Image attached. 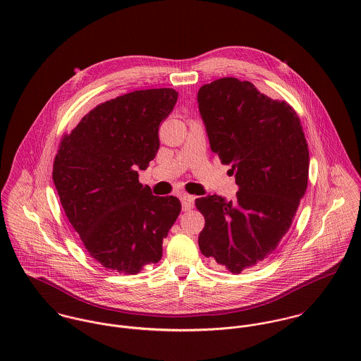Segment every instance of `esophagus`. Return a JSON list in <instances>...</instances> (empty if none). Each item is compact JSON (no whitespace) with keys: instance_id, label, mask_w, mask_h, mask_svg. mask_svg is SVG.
<instances>
[{"instance_id":"obj_1","label":"esophagus","mask_w":361,"mask_h":361,"mask_svg":"<svg viewBox=\"0 0 361 361\" xmlns=\"http://www.w3.org/2000/svg\"><path fill=\"white\" fill-rule=\"evenodd\" d=\"M180 202H182L183 211H189L195 206V196H190L188 193H182L180 195Z\"/></svg>"}]
</instances>
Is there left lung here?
Here are the masks:
<instances>
[{"mask_svg": "<svg viewBox=\"0 0 361 361\" xmlns=\"http://www.w3.org/2000/svg\"><path fill=\"white\" fill-rule=\"evenodd\" d=\"M199 109L211 150L231 165L233 202L196 199L206 225L199 247L232 274L268 257L289 231L309 182V146L296 111L247 80L216 79L200 87Z\"/></svg>", "mask_w": 361, "mask_h": 361, "instance_id": "obj_1", "label": "left lung"}]
</instances>
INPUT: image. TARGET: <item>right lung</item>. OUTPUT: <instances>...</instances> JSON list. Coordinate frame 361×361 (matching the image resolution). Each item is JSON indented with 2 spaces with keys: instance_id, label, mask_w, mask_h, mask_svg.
Segmentation results:
<instances>
[{
  "instance_id": "add662e5",
  "label": "right lung",
  "mask_w": 361,
  "mask_h": 361,
  "mask_svg": "<svg viewBox=\"0 0 361 361\" xmlns=\"http://www.w3.org/2000/svg\"><path fill=\"white\" fill-rule=\"evenodd\" d=\"M178 100L173 89L136 90L99 104L63 135L52 180L65 215L104 268L135 275L162 256L180 212L173 196L139 182L159 147V123Z\"/></svg>"
}]
</instances>
